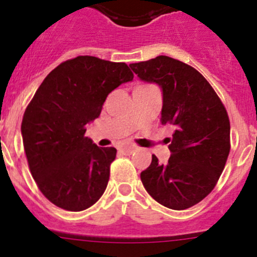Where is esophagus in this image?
I'll use <instances>...</instances> for the list:
<instances>
[{
  "instance_id": "1",
  "label": "esophagus",
  "mask_w": 257,
  "mask_h": 257,
  "mask_svg": "<svg viewBox=\"0 0 257 257\" xmlns=\"http://www.w3.org/2000/svg\"><path fill=\"white\" fill-rule=\"evenodd\" d=\"M135 149H136V147H135V145L126 144V145H123V147H122V148H121V151L123 152V153H133V152L135 151Z\"/></svg>"
}]
</instances>
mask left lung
Instances as JSON below:
<instances>
[{
  "mask_svg": "<svg viewBox=\"0 0 257 257\" xmlns=\"http://www.w3.org/2000/svg\"><path fill=\"white\" fill-rule=\"evenodd\" d=\"M142 81L162 91L161 123L175 127L166 163L152 156L140 174L145 190L158 203L185 210L210 194L230 151L228 113L206 78L190 65L160 55L130 64Z\"/></svg>",
  "mask_w": 257,
  "mask_h": 257,
  "instance_id": "left-lung-1",
  "label": "left lung"
}]
</instances>
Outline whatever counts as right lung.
Wrapping results in <instances>:
<instances>
[{"mask_svg": "<svg viewBox=\"0 0 257 257\" xmlns=\"http://www.w3.org/2000/svg\"><path fill=\"white\" fill-rule=\"evenodd\" d=\"M133 78L124 63L77 56L51 70L27 106L22 136L29 170L58 207L82 211L103 196L117 149L97 147L86 128L109 92Z\"/></svg>", "mask_w": 257, "mask_h": 257, "instance_id": "add662e5", "label": "right lung"}]
</instances>
